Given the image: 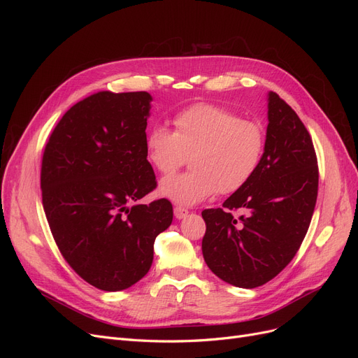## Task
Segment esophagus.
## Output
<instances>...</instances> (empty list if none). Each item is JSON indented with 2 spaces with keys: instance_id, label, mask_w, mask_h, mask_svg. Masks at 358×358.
<instances>
[{
  "instance_id": "34e87169",
  "label": "esophagus",
  "mask_w": 358,
  "mask_h": 358,
  "mask_svg": "<svg viewBox=\"0 0 358 358\" xmlns=\"http://www.w3.org/2000/svg\"><path fill=\"white\" fill-rule=\"evenodd\" d=\"M187 215H189V210H187L185 208H181V206H176V208H174V216L177 219H182Z\"/></svg>"
}]
</instances>
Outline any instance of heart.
Segmentation results:
<instances>
[{"label":"heart","instance_id":"heart-1","mask_svg":"<svg viewBox=\"0 0 358 358\" xmlns=\"http://www.w3.org/2000/svg\"><path fill=\"white\" fill-rule=\"evenodd\" d=\"M174 131L155 126L146 136V157L162 176H171L190 155L192 171L165 178L162 196L181 204L232 194L255 176L266 149L259 123L223 107L197 103L173 116Z\"/></svg>","mask_w":358,"mask_h":358}]
</instances>
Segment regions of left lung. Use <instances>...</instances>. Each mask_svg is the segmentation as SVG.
I'll return each mask as SVG.
<instances>
[{
	"instance_id": "obj_1",
	"label": "left lung",
	"mask_w": 358,
	"mask_h": 358,
	"mask_svg": "<svg viewBox=\"0 0 358 358\" xmlns=\"http://www.w3.org/2000/svg\"><path fill=\"white\" fill-rule=\"evenodd\" d=\"M317 159L308 129L278 94H268L266 149L255 176L224 200L206 209L201 251L223 281L254 289L274 278L306 236L317 197ZM241 208L245 215L234 218Z\"/></svg>"
}]
</instances>
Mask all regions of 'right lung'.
<instances>
[{"instance_id":"add662e5","label":"right lung","mask_w":358,"mask_h":358,"mask_svg":"<svg viewBox=\"0 0 358 358\" xmlns=\"http://www.w3.org/2000/svg\"><path fill=\"white\" fill-rule=\"evenodd\" d=\"M150 100L146 91L91 94L45 146L42 203L53 239L71 268L104 292L138 283L173 222L166 199L128 208L157 189L145 145Z\"/></svg>"}]
</instances>
